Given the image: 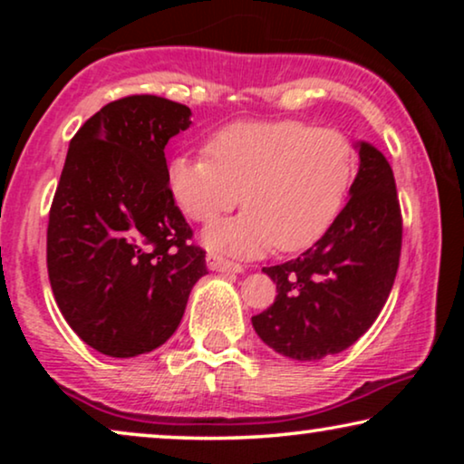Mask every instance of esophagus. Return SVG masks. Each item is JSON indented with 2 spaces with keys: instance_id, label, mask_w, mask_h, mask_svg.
I'll return each instance as SVG.
<instances>
[{
  "instance_id": "1",
  "label": "esophagus",
  "mask_w": 464,
  "mask_h": 464,
  "mask_svg": "<svg viewBox=\"0 0 464 464\" xmlns=\"http://www.w3.org/2000/svg\"><path fill=\"white\" fill-rule=\"evenodd\" d=\"M207 266L208 270L213 272H234V275H240L243 272V266L240 264H234V262H227V259L219 257V256H207Z\"/></svg>"
}]
</instances>
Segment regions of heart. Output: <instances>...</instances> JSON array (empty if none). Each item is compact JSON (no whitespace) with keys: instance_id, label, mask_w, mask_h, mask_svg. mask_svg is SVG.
<instances>
[{"instance_id":"obj_1","label":"heart","mask_w":464,"mask_h":464,"mask_svg":"<svg viewBox=\"0 0 464 464\" xmlns=\"http://www.w3.org/2000/svg\"><path fill=\"white\" fill-rule=\"evenodd\" d=\"M205 150L175 156L167 181L179 211L198 224L243 200V213L202 232V245L219 256L257 257L275 245L283 251L313 245L351 188V141L300 120L234 122L213 132Z\"/></svg>"}]
</instances>
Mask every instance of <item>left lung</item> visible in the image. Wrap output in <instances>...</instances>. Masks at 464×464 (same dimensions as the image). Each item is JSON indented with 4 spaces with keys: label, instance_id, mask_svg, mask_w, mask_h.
Returning <instances> with one entry per match:
<instances>
[{
    "label": "left lung",
    "instance_id": "8db88e82",
    "mask_svg": "<svg viewBox=\"0 0 464 464\" xmlns=\"http://www.w3.org/2000/svg\"><path fill=\"white\" fill-rule=\"evenodd\" d=\"M354 148L357 177L334 224L300 257L262 270L278 295L251 323L283 357L319 361L346 351L378 319L395 283L401 253L395 177L372 143Z\"/></svg>",
    "mask_w": 464,
    "mask_h": 464
}]
</instances>
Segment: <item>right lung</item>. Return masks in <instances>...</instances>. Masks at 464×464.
Here are the masks:
<instances>
[{
  "label": "right lung",
  "mask_w": 464,
  "mask_h": 464,
  "mask_svg": "<svg viewBox=\"0 0 464 464\" xmlns=\"http://www.w3.org/2000/svg\"><path fill=\"white\" fill-rule=\"evenodd\" d=\"M189 118L186 105L135 94L101 107L69 141L50 207L48 278L69 327L107 357L162 346L207 275L164 158Z\"/></svg>",
  "instance_id": "add662e5"
}]
</instances>
